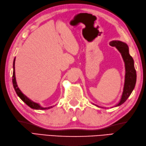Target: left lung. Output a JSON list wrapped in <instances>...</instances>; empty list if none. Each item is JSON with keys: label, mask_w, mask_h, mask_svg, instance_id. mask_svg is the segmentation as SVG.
Wrapping results in <instances>:
<instances>
[{"label": "left lung", "mask_w": 146, "mask_h": 146, "mask_svg": "<svg viewBox=\"0 0 146 146\" xmlns=\"http://www.w3.org/2000/svg\"><path fill=\"white\" fill-rule=\"evenodd\" d=\"M110 44L112 46H115L116 48L121 53L125 63V69L123 93L119 102L114 106L111 107V108H113V107H117L122 105L131 94L135 86L137 74L134 67V62H133V58L129 54V48L127 43L121 41L113 40L110 41ZM93 105L99 107V108H106V107L98 106L95 104H93Z\"/></svg>", "instance_id": "obj_1"}]
</instances>
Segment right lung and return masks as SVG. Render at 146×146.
Wrapping results in <instances>:
<instances>
[{
    "label": "right lung",
    "instance_id": "add662e5",
    "mask_svg": "<svg viewBox=\"0 0 146 146\" xmlns=\"http://www.w3.org/2000/svg\"><path fill=\"white\" fill-rule=\"evenodd\" d=\"M15 60H16V57L14 59V62H13V86L14 88V90L16 91V94H17L21 100L23 102H25L26 105H27L28 106L30 107L31 108L34 109V110H48L51 108L53 107V106H49V107H43L41 106L39 103H35L34 102H33L31 100L29 99V98L26 96L25 94H24L22 91L19 90V88H18L17 84V82H16V76H15Z\"/></svg>",
    "mask_w": 146,
    "mask_h": 146
}]
</instances>
